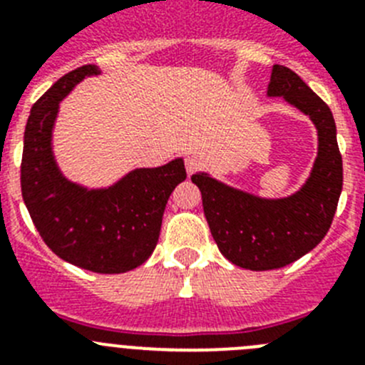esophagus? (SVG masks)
Wrapping results in <instances>:
<instances>
[{
    "label": "esophagus",
    "instance_id": "34e87169",
    "mask_svg": "<svg viewBox=\"0 0 365 365\" xmlns=\"http://www.w3.org/2000/svg\"><path fill=\"white\" fill-rule=\"evenodd\" d=\"M185 166L188 175H193V173L197 172L199 168H201V159L195 157V155H188V157H185Z\"/></svg>",
    "mask_w": 365,
    "mask_h": 365
}]
</instances>
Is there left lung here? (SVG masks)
<instances>
[{
  "mask_svg": "<svg viewBox=\"0 0 365 365\" xmlns=\"http://www.w3.org/2000/svg\"><path fill=\"white\" fill-rule=\"evenodd\" d=\"M269 96L283 98L311 117L318 130V157L302 190L287 199L254 197L217 182L206 173L192 175L201 190L202 210L219 250L234 265L274 270L311 252L331 228L344 185L341 155L333 113L294 71L274 66Z\"/></svg>",
  "mask_w": 365,
  "mask_h": 365,
  "instance_id": "8db88e82",
  "label": "left lung"
}]
</instances>
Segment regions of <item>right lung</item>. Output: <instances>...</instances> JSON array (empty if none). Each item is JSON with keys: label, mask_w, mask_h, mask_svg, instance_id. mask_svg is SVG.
Returning a JSON list of instances; mask_svg holds the SVG:
<instances>
[{"label": "right lung", "mask_w": 365, "mask_h": 365, "mask_svg": "<svg viewBox=\"0 0 365 365\" xmlns=\"http://www.w3.org/2000/svg\"><path fill=\"white\" fill-rule=\"evenodd\" d=\"M89 74H98L91 63L71 71L32 106L21 195L38 234L58 257L91 272L120 274L151 256L170 193L186 179V170L175 159L135 170L108 190H86L63 179L51 150L53 124L60 100Z\"/></svg>", "instance_id": "add662e5"}]
</instances>
